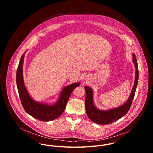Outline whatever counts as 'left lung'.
Wrapping results in <instances>:
<instances>
[{"label": "left lung", "mask_w": 153, "mask_h": 153, "mask_svg": "<svg viewBox=\"0 0 153 153\" xmlns=\"http://www.w3.org/2000/svg\"><path fill=\"white\" fill-rule=\"evenodd\" d=\"M132 61L136 69L135 80L131 91V95L128 100L122 105L116 108L108 111H102L95 107L93 101V92L90 87L85 86V111L88 117L94 122L99 124H108L120 119L124 116L131 107L134 98L135 90L138 84L139 78L138 65L135 55L133 54Z\"/></svg>", "instance_id": "1"}]
</instances>
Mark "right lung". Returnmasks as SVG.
<instances>
[{
    "label": "right lung",
    "instance_id": "1",
    "mask_svg": "<svg viewBox=\"0 0 153 153\" xmlns=\"http://www.w3.org/2000/svg\"><path fill=\"white\" fill-rule=\"evenodd\" d=\"M24 58L25 53L21 58L16 71V85L23 108L31 117L41 121L48 122L58 118L65 109L70 95L75 88L79 86L80 82L74 83L64 88L59 99L54 105H49L35 102L30 96L24 84L22 70Z\"/></svg>",
    "mask_w": 153,
    "mask_h": 153
}]
</instances>
